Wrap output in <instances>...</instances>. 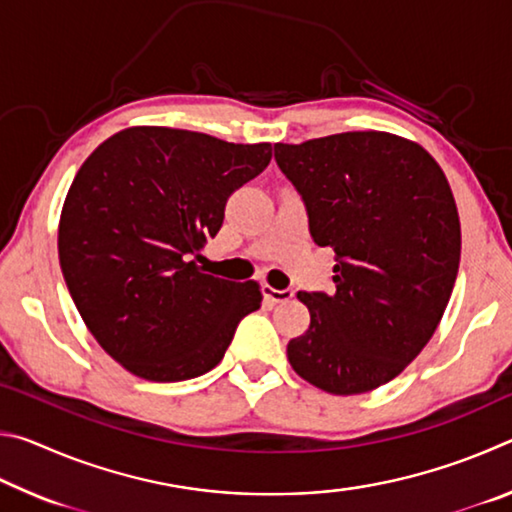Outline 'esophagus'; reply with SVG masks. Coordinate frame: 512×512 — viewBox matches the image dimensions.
Here are the masks:
<instances>
[{"label":"esophagus","mask_w":512,"mask_h":512,"mask_svg":"<svg viewBox=\"0 0 512 512\" xmlns=\"http://www.w3.org/2000/svg\"><path fill=\"white\" fill-rule=\"evenodd\" d=\"M262 293H264V298L266 300H271V302H287V300H291L293 298V291L291 289H273V287H262Z\"/></svg>","instance_id":"esophagus-1"}]
</instances>
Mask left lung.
Returning a JSON list of instances; mask_svg holds the SVG:
<instances>
[{"mask_svg":"<svg viewBox=\"0 0 512 512\" xmlns=\"http://www.w3.org/2000/svg\"><path fill=\"white\" fill-rule=\"evenodd\" d=\"M311 239L334 248V287L300 291L309 329L293 370L320 391L368 393L395 379L436 332L461 262V223L443 169L402 137L339 133L275 144Z\"/></svg>","mask_w":512,"mask_h":512,"instance_id":"8db88e82","label":"left lung"}]
</instances>
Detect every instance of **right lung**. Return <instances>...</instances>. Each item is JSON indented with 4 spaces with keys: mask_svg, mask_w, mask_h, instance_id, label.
Segmentation results:
<instances>
[{
    "mask_svg": "<svg viewBox=\"0 0 512 512\" xmlns=\"http://www.w3.org/2000/svg\"><path fill=\"white\" fill-rule=\"evenodd\" d=\"M271 162V144H230L180 128H126L69 187L58 259L81 318L133 375L169 384L223 359L239 320L262 305L255 282L196 266L230 194Z\"/></svg>",
    "mask_w": 512,
    "mask_h": 512,
    "instance_id": "right-lung-1",
    "label": "right lung"
}]
</instances>
